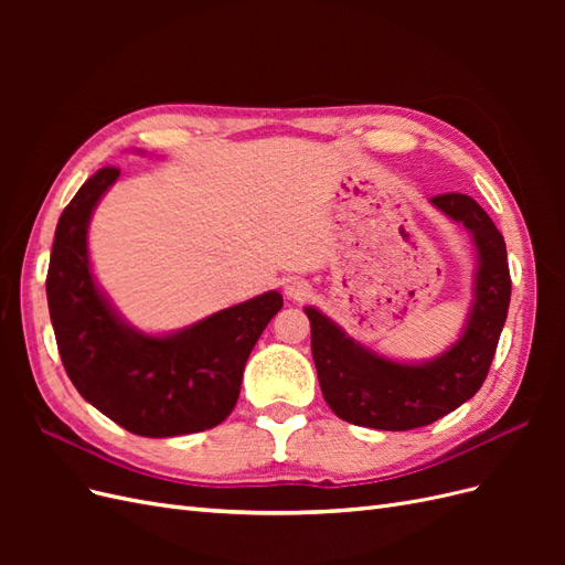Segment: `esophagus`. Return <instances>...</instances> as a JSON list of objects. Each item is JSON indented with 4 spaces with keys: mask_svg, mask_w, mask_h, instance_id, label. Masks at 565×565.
Listing matches in <instances>:
<instances>
[{
    "mask_svg": "<svg viewBox=\"0 0 565 565\" xmlns=\"http://www.w3.org/2000/svg\"><path fill=\"white\" fill-rule=\"evenodd\" d=\"M285 295L289 299H295V301H303L306 297L311 295V285L301 280V278H292V280L285 282Z\"/></svg>",
    "mask_w": 565,
    "mask_h": 565,
    "instance_id": "esophagus-1",
    "label": "esophagus"
}]
</instances>
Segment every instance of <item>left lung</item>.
<instances>
[{
    "instance_id": "8db88e82",
    "label": "left lung",
    "mask_w": 565,
    "mask_h": 565,
    "mask_svg": "<svg viewBox=\"0 0 565 565\" xmlns=\"http://www.w3.org/2000/svg\"><path fill=\"white\" fill-rule=\"evenodd\" d=\"M431 204L465 226L476 247L473 299L465 330L431 361L401 363L363 347L316 306H306L318 382L339 419L367 429L409 431L452 413L488 377L511 299L504 237L469 195H436Z\"/></svg>"
}]
</instances>
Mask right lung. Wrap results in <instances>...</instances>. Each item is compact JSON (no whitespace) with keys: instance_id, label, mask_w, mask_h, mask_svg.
<instances>
[{"instance_id":"add662e5","label":"right lung","mask_w":565,"mask_h":565,"mask_svg":"<svg viewBox=\"0 0 565 565\" xmlns=\"http://www.w3.org/2000/svg\"><path fill=\"white\" fill-rule=\"evenodd\" d=\"M119 169L84 181L63 210L46 273L51 324L79 396L122 429L169 438L212 429L241 396L247 358L282 309L276 289L172 334H146L100 292L89 264V221Z\"/></svg>"}]
</instances>
